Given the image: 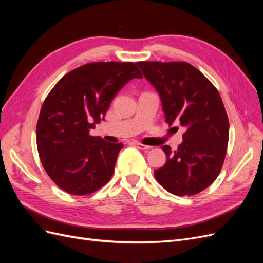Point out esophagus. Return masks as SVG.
<instances>
[{
  "label": "esophagus",
  "mask_w": 263,
  "mask_h": 263,
  "mask_svg": "<svg viewBox=\"0 0 263 263\" xmlns=\"http://www.w3.org/2000/svg\"><path fill=\"white\" fill-rule=\"evenodd\" d=\"M136 146H137L138 149H141V150H149V149L153 148L151 146H147V145H144V144H140V142H137Z\"/></svg>",
  "instance_id": "34e87169"
}]
</instances>
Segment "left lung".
Masks as SVG:
<instances>
[{"mask_svg": "<svg viewBox=\"0 0 263 263\" xmlns=\"http://www.w3.org/2000/svg\"><path fill=\"white\" fill-rule=\"evenodd\" d=\"M137 66L161 99L165 122L184 127L177 150L163 146L166 162L155 178L174 195H194L216 180L225 160L229 123L212 82L187 62L140 61Z\"/></svg>", "mask_w": 263, "mask_h": 263, "instance_id": "obj_1", "label": "left lung"}]
</instances>
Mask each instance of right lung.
<instances>
[{
  "label": "right lung",
  "mask_w": 263,
  "mask_h": 263,
  "mask_svg": "<svg viewBox=\"0 0 263 263\" xmlns=\"http://www.w3.org/2000/svg\"><path fill=\"white\" fill-rule=\"evenodd\" d=\"M134 78H142L134 62L86 63L62 77L47 95L37 122V149L45 171L63 191L91 194L112 178L124 145L93 137L90 130Z\"/></svg>",
  "instance_id": "right-lung-1"
}]
</instances>
